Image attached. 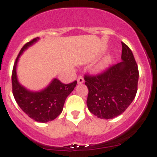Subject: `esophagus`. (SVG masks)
<instances>
[{"mask_svg": "<svg viewBox=\"0 0 157 157\" xmlns=\"http://www.w3.org/2000/svg\"><path fill=\"white\" fill-rule=\"evenodd\" d=\"M77 82L78 84H82V83L84 82V78H83L82 76H78L77 78Z\"/></svg>", "mask_w": 157, "mask_h": 157, "instance_id": "34e87169", "label": "esophagus"}]
</instances>
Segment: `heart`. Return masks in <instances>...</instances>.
Instances as JSON below:
<instances>
[{
    "instance_id": "1",
    "label": "heart",
    "mask_w": 157,
    "mask_h": 157,
    "mask_svg": "<svg viewBox=\"0 0 157 157\" xmlns=\"http://www.w3.org/2000/svg\"><path fill=\"white\" fill-rule=\"evenodd\" d=\"M112 56H106V57L103 59V61L101 62V64L99 65V67H98V70L103 71L105 70V69H106L107 67H109V65L112 63Z\"/></svg>"
}]
</instances>
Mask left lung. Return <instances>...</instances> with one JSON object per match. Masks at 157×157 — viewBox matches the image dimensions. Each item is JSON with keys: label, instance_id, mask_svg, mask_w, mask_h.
Here are the masks:
<instances>
[{"label": "left lung", "instance_id": "left-lung-1", "mask_svg": "<svg viewBox=\"0 0 157 157\" xmlns=\"http://www.w3.org/2000/svg\"><path fill=\"white\" fill-rule=\"evenodd\" d=\"M123 61L97 75H85L89 111L100 119L121 115L132 103L138 90V67L132 51L122 42Z\"/></svg>", "mask_w": 157, "mask_h": 157}]
</instances>
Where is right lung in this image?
<instances>
[{
	"label": "right lung",
	"instance_id": "add662e5",
	"mask_svg": "<svg viewBox=\"0 0 157 157\" xmlns=\"http://www.w3.org/2000/svg\"><path fill=\"white\" fill-rule=\"evenodd\" d=\"M37 40L39 37L25 44L16 58L12 74V93L16 103L29 117L39 123H47L55 120L61 113L65 100L73 91L77 81L63 84L57 78H54L46 88L37 92L28 90L19 82L16 66L19 56Z\"/></svg>",
	"mask_w": 157,
	"mask_h": 157
}]
</instances>
